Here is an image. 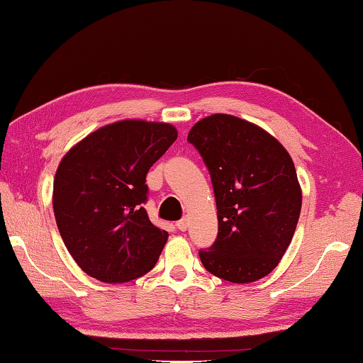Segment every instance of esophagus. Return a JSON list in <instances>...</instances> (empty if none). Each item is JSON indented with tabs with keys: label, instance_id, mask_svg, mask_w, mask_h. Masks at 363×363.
I'll return each mask as SVG.
<instances>
[{
	"label": "esophagus",
	"instance_id": "1",
	"mask_svg": "<svg viewBox=\"0 0 363 363\" xmlns=\"http://www.w3.org/2000/svg\"><path fill=\"white\" fill-rule=\"evenodd\" d=\"M176 227L181 230V232H184V230H187V227H189V220L187 219H181V220H177L176 222Z\"/></svg>",
	"mask_w": 363,
	"mask_h": 363
}]
</instances>
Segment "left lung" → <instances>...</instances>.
<instances>
[{
    "label": "left lung",
    "mask_w": 363,
    "mask_h": 363,
    "mask_svg": "<svg viewBox=\"0 0 363 363\" xmlns=\"http://www.w3.org/2000/svg\"><path fill=\"white\" fill-rule=\"evenodd\" d=\"M187 141L209 171L219 220L214 245L199 252L203 267L236 284L262 279L298 223L301 189L291 155L265 130L228 114L196 122Z\"/></svg>",
    "instance_id": "obj_1"
}]
</instances>
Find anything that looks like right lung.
<instances>
[{
    "label": "right lung",
    "instance_id": "obj_1",
    "mask_svg": "<svg viewBox=\"0 0 363 363\" xmlns=\"http://www.w3.org/2000/svg\"><path fill=\"white\" fill-rule=\"evenodd\" d=\"M169 123L121 121L85 136L54 179L58 232L82 272L127 282L155 267L168 232L150 222L146 176L176 141Z\"/></svg>",
    "mask_w": 363,
    "mask_h": 363
}]
</instances>
